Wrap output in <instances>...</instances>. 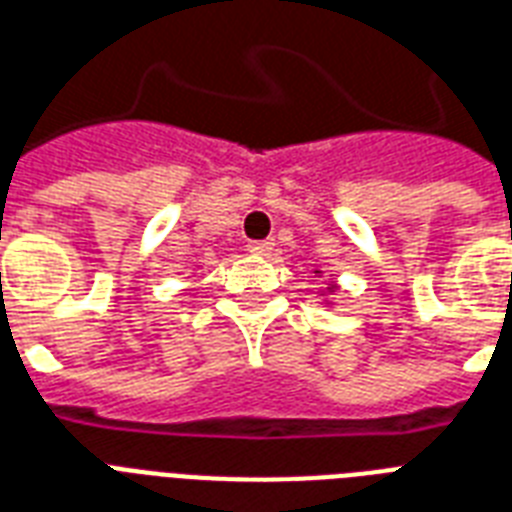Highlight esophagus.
<instances>
[{
	"label": "esophagus",
	"instance_id": "esophagus-1",
	"mask_svg": "<svg viewBox=\"0 0 512 512\" xmlns=\"http://www.w3.org/2000/svg\"><path fill=\"white\" fill-rule=\"evenodd\" d=\"M247 249L252 252V255H268L273 249V241L271 239H265V241H249Z\"/></svg>",
	"mask_w": 512,
	"mask_h": 512
}]
</instances>
